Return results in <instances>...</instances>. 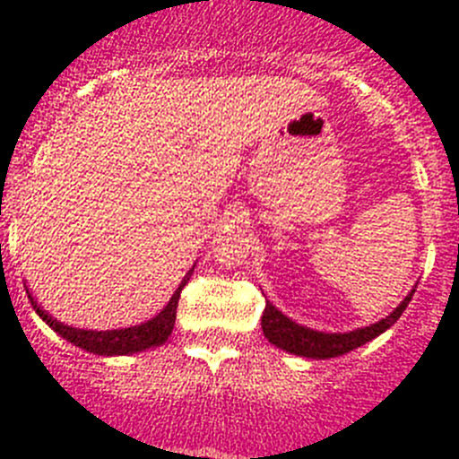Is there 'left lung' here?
Returning a JSON list of instances; mask_svg holds the SVG:
<instances>
[{"label":"left lung","instance_id":"left-lung-1","mask_svg":"<svg viewBox=\"0 0 459 459\" xmlns=\"http://www.w3.org/2000/svg\"><path fill=\"white\" fill-rule=\"evenodd\" d=\"M413 291L416 290H411L404 296V301L388 317L379 319V322L370 324L366 328H356V331H350V333H322V331H312V328L291 322L273 303L266 301L264 315H262V331H264L266 340L271 344L290 351V354L306 356V359H335V356H342L347 351L356 350L360 344L370 342L377 335L384 333L386 328H391L400 319L404 307L409 306Z\"/></svg>","mask_w":459,"mask_h":459}]
</instances>
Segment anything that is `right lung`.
I'll return each instance as SVG.
<instances>
[{
    "label": "right lung",
    "instance_id": "obj_1",
    "mask_svg": "<svg viewBox=\"0 0 459 459\" xmlns=\"http://www.w3.org/2000/svg\"><path fill=\"white\" fill-rule=\"evenodd\" d=\"M193 269L184 275L179 290L174 291L168 306L158 312L156 317L149 319V322H144V324H137V326L115 328V331H84V328L66 326V324L56 322L52 315H48V312L34 301V296L30 294V290H27V294H30L31 306H34L36 315H39V317L43 319V322H46L52 331H56V333L62 335L64 340H68V342L75 344V347H80V350L91 351V354L126 356V354H137V351L152 350V347H160V344H165V340L172 335L181 290L186 287V282L190 280V275H193Z\"/></svg>",
    "mask_w": 459,
    "mask_h": 459
}]
</instances>
